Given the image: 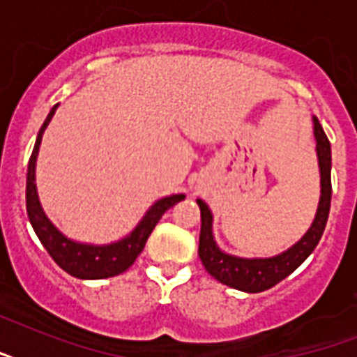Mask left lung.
<instances>
[{
	"label": "left lung",
	"mask_w": 357,
	"mask_h": 357,
	"mask_svg": "<svg viewBox=\"0 0 357 357\" xmlns=\"http://www.w3.org/2000/svg\"><path fill=\"white\" fill-rule=\"evenodd\" d=\"M313 135L317 140L315 151L319 159V172H321V198H319L315 218L310 229L302 235L300 241H296L291 248L282 254L272 255V257H238V255H231L220 250L213 235L211 209L200 198L196 200L202 215L198 255L206 271L215 280L244 293H261L285 280L317 248L326 228L330 202H332V148L317 116H313Z\"/></svg>",
	"instance_id": "obj_1"
}]
</instances>
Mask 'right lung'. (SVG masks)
Wrapping results in <instances>:
<instances>
[{
	"instance_id": "obj_1",
	"label": "right lung",
	"mask_w": 357,
	"mask_h": 357,
	"mask_svg": "<svg viewBox=\"0 0 357 357\" xmlns=\"http://www.w3.org/2000/svg\"><path fill=\"white\" fill-rule=\"evenodd\" d=\"M57 105H53L50 114L42 123L40 131L36 135L35 148L31 153L29 165H27V187H25V206H27V217L35 229L36 237L40 238L47 254L52 255L53 261L57 263L63 271H66L70 276L79 278V280H103V278H113L128 271L133 265L137 255L142 252L146 241L155 228V224L161 220L165 211L174 207L178 202L185 200V195L165 196L157 200L146 215L140 218V222L133 228L131 234L122 237L120 241L109 244H89L79 243L74 238L66 237L55 224L46 217L42 209L38 192H36L35 172H36V157L40 150L42 135L46 131L47 123L52 122L53 114L57 111Z\"/></svg>"
}]
</instances>
